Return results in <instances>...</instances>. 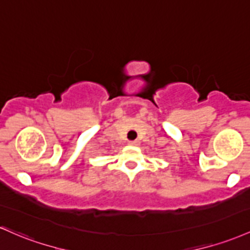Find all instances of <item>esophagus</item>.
Here are the masks:
<instances>
[{
    "label": "esophagus",
    "instance_id": "esophagus-1",
    "mask_svg": "<svg viewBox=\"0 0 250 250\" xmlns=\"http://www.w3.org/2000/svg\"><path fill=\"white\" fill-rule=\"evenodd\" d=\"M128 144H129L130 146H139L140 142L136 141V140H134V141H129V142H128Z\"/></svg>",
    "mask_w": 250,
    "mask_h": 250
}]
</instances>
